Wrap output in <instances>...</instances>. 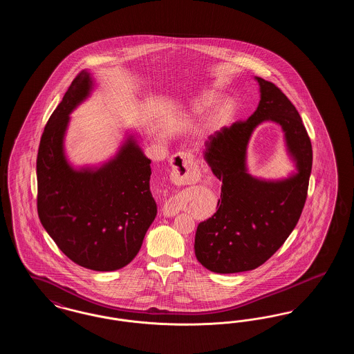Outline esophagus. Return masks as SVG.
<instances>
[{
    "mask_svg": "<svg viewBox=\"0 0 354 354\" xmlns=\"http://www.w3.org/2000/svg\"><path fill=\"white\" fill-rule=\"evenodd\" d=\"M171 166H172L171 178L175 183H178V185H191V183L198 182L199 169L194 162L192 155H189L187 152H179L171 160ZM163 214L167 215V216H174L175 214H178V208L175 207L174 203L169 201V202H166L165 207H163Z\"/></svg>",
    "mask_w": 354,
    "mask_h": 354,
    "instance_id": "1",
    "label": "esophagus"
}]
</instances>
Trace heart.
I'll return each instance as SVG.
<instances>
[{"mask_svg": "<svg viewBox=\"0 0 354 354\" xmlns=\"http://www.w3.org/2000/svg\"><path fill=\"white\" fill-rule=\"evenodd\" d=\"M220 95L215 91H205L201 94L195 101L191 104V117H199L205 114L208 110H211L215 104H218ZM232 110V106L230 103H224L220 107H218L214 113H211V115L207 119L203 130L205 134H214L215 131H218L220 127L224 124V122L228 118L230 113Z\"/></svg>", "mask_w": 354, "mask_h": 354, "instance_id": "obj_1", "label": "heart"}]
</instances>
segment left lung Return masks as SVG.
<instances>
[{"instance_id":"obj_1","label":"left lung","mask_w":354,"mask_h":354,"mask_svg":"<svg viewBox=\"0 0 354 354\" xmlns=\"http://www.w3.org/2000/svg\"><path fill=\"white\" fill-rule=\"evenodd\" d=\"M260 102L244 122L209 136L204 159L221 180L218 211L196 230L195 254L216 273L252 270L264 264L295 230L308 195L312 143L301 117L286 94L254 77ZM266 120L280 124L298 172L281 181H263L246 171V146L252 130Z\"/></svg>"}]
</instances>
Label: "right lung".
Returning <instances> with one entry per match:
<instances>
[{"label": "right lung", "instance_id": "1", "mask_svg": "<svg viewBox=\"0 0 354 354\" xmlns=\"http://www.w3.org/2000/svg\"><path fill=\"white\" fill-rule=\"evenodd\" d=\"M93 88L82 70L53 111L37 155L38 216L58 248L75 264L98 272L127 266L156 216L151 160L133 136L100 169H73L64 151L70 113Z\"/></svg>", "mask_w": 354, "mask_h": 354}]
</instances>
